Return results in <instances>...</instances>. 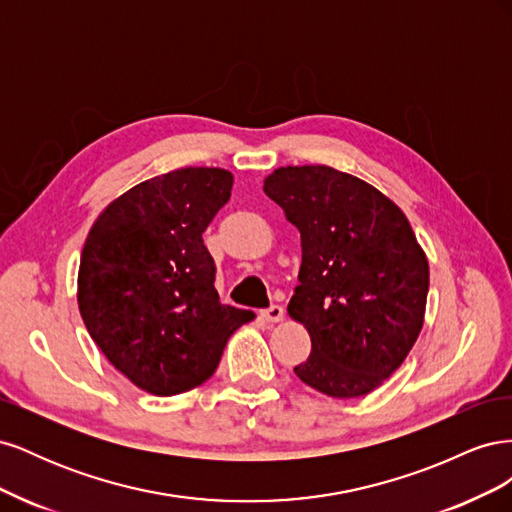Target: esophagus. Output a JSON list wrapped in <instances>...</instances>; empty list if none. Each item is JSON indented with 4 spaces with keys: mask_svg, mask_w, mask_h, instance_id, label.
Returning a JSON list of instances; mask_svg holds the SVG:
<instances>
[{
    "mask_svg": "<svg viewBox=\"0 0 512 512\" xmlns=\"http://www.w3.org/2000/svg\"><path fill=\"white\" fill-rule=\"evenodd\" d=\"M260 316L265 318L267 322H280L284 318V307L282 305H271L267 309H262Z\"/></svg>",
    "mask_w": 512,
    "mask_h": 512,
    "instance_id": "1",
    "label": "esophagus"
}]
</instances>
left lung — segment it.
Masks as SVG:
<instances>
[{
  "label": "left lung",
  "instance_id": "8db88e82",
  "mask_svg": "<svg viewBox=\"0 0 512 512\" xmlns=\"http://www.w3.org/2000/svg\"><path fill=\"white\" fill-rule=\"evenodd\" d=\"M265 194L301 232L288 314L312 352L294 374L337 399L371 393L423 329L429 265L408 218L374 185L331 166L277 168Z\"/></svg>",
  "mask_w": 512,
  "mask_h": 512
}]
</instances>
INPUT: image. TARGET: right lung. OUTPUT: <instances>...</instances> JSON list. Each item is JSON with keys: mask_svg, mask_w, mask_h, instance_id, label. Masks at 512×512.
Instances as JSON below:
<instances>
[{"mask_svg": "<svg viewBox=\"0 0 512 512\" xmlns=\"http://www.w3.org/2000/svg\"><path fill=\"white\" fill-rule=\"evenodd\" d=\"M230 190L224 168L170 170L113 200L87 235L83 322L115 369L151 395H179L209 380L228 337L254 318L220 303L203 243Z\"/></svg>", "mask_w": 512, "mask_h": 512, "instance_id": "1", "label": "right lung"}]
</instances>
